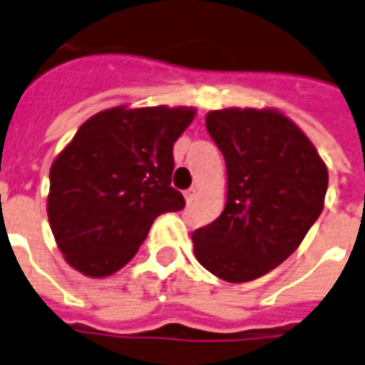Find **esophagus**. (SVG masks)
Masks as SVG:
<instances>
[{"label": "esophagus", "instance_id": "esophagus-1", "mask_svg": "<svg viewBox=\"0 0 365 365\" xmlns=\"http://www.w3.org/2000/svg\"><path fill=\"white\" fill-rule=\"evenodd\" d=\"M194 196H196V188H190V190H186V192H185L186 203H192V200H194Z\"/></svg>", "mask_w": 365, "mask_h": 365}]
</instances>
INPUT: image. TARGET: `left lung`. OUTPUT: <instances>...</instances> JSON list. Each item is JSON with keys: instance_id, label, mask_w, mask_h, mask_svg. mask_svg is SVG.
Here are the masks:
<instances>
[{"instance_id": "left-lung-1", "label": "left lung", "mask_w": 365, "mask_h": 365, "mask_svg": "<svg viewBox=\"0 0 365 365\" xmlns=\"http://www.w3.org/2000/svg\"><path fill=\"white\" fill-rule=\"evenodd\" d=\"M205 127L227 163V203L192 234L194 255L217 278L251 282L282 264L320 217L327 168L278 110H211Z\"/></svg>"}]
</instances>
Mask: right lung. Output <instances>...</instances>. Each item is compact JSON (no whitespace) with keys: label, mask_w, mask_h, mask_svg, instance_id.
<instances>
[{"label":"right lung","mask_w":365,"mask_h":365,"mask_svg":"<svg viewBox=\"0 0 365 365\" xmlns=\"http://www.w3.org/2000/svg\"><path fill=\"white\" fill-rule=\"evenodd\" d=\"M190 106H115L91 115L49 171L47 215L66 262L89 278L125 267L158 215L180 211L173 144Z\"/></svg>","instance_id":"obj_1"}]
</instances>
